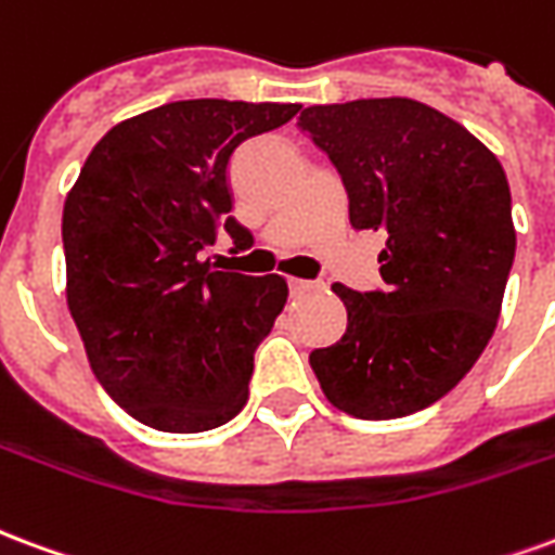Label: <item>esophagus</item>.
<instances>
[{
	"label": "esophagus",
	"instance_id": "34e87169",
	"mask_svg": "<svg viewBox=\"0 0 555 555\" xmlns=\"http://www.w3.org/2000/svg\"><path fill=\"white\" fill-rule=\"evenodd\" d=\"M322 289V283L319 281H301V278H293L289 281V293L295 295V298H301V295H310V293H319Z\"/></svg>",
	"mask_w": 555,
	"mask_h": 555
}]
</instances>
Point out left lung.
Wrapping results in <instances>:
<instances>
[{"label": "left lung", "instance_id": "8db88e82", "mask_svg": "<svg viewBox=\"0 0 555 555\" xmlns=\"http://www.w3.org/2000/svg\"><path fill=\"white\" fill-rule=\"evenodd\" d=\"M349 194L354 230H384V289L334 283L346 334L310 354L327 402L358 420L435 405L488 346L515 224L503 165L438 108L408 96L310 106L298 117Z\"/></svg>", "mask_w": 555, "mask_h": 555}]
</instances>
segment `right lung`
I'll return each mask as SVG.
<instances>
[{
  "label": "right lung",
  "mask_w": 555,
  "mask_h": 555,
  "mask_svg": "<svg viewBox=\"0 0 555 555\" xmlns=\"http://www.w3.org/2000/svg\"><path fill=\"white\" fill-rule=\"evenodd\" d=\"M298 103L180 100L96 141L64 201L67 307L106 393L173 435L224 426L248 399L254 351L286 305L281 274L201 260L218 233L250 248L230 216L238 144L293 120Z\"/></svg>",
  "instance_id": "right-lung-1"
}]
</instances>
